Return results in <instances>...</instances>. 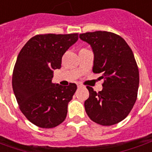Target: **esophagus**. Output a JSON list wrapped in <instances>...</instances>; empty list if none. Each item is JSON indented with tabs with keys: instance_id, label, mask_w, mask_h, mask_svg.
Listing matches in <instances>:
<instances>
[{
	"instance_id": "esophagus-1",
	"label": "esophagus",
	"mask_w": 152,
	"mask_h": 152,
	"mask_svg": "<svg viewBox=\"0 0 152 152\" xmlns=\"http://www.w3.org/2000/svg\"><path fill=\"white\" fill-rule=\"evenodd\" d=\"M77 87H78V88H82L83 86L80 83H77Z\"/></svg>"
}]
</instances>
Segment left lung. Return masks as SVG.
I'll list each match as a JSON object with an SVG mask.
<instances>
[{
	"label": "left lung",
	"instance_id": "obj_1",
	"mask_svg": "<svg viewBox=\"0 0 152 152\" xmlns=\"http://www.w3.org/2000/svg\"><path fill=\"white\" fill-rule=\"evenodd\" d=\"M80 38L92 48L93 72L105 79L99 93L87 87L86 113L101 125L117 124L129 115L137 99L139 72L133 51L123 38L112 32H86Z\"/></svg>",
	"mask_w": 152,
	"mask_h": 152
}]
</instances>
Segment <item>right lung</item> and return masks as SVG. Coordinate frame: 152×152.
<instances>
[{"mask_svg":"<svg viewBox=\"0 0 152 152\" xmlns=\"http://www.w3.org/2000/svg\"><path fill=\"white\" fill-rule=\"evenodd\" d=\"M78 40V34L37 35L19 52L12 86L19 108L38 127L50 129L66 119L68 102L77 86L52 82L53 71L61 68L62 57Z\"/></svg>","mask_w":152,"mask_h":152,"instance_id":"1","label":"right lung"}]
</instances>
